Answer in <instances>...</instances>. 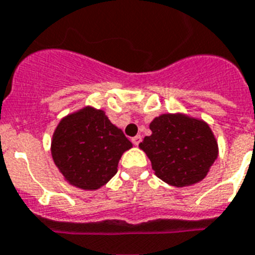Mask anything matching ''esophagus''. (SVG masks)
<instances>
[{
	"label": "esophagus",
	"instance_id": "obj_1",
	"mask_svg": "<svg viewBox=\"0 0 255 255\" xmlns=\"http://www.w3.org/2000/svg\"><path fill=\"white\" fill-rule=\"evenodd\" d=\"M132 142H133V145H136V146H137V145L141 142V136H140V134H137V136H134V137H132Z\"/></svg>",
	"mask_w": 255,
	"mask_h": 255
}]
</instances>
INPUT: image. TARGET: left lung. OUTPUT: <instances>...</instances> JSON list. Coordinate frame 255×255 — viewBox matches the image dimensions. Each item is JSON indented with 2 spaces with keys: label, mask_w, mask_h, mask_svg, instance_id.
Here are the masks:
<instances>
[{
  "label": "left lung",
  "mask_w": 255,
  "mask_h": 255,
  "mask_svg": "<svg viewBox=\"0 0 255 255\" xmlns=\"http://www.w3.org/2000/svg\"><path fill=\"white\" fill-rule=\"evenodd\" d=\"M150 136L140 142L155 175L164 183L181 188L205 179L218 158V142L202 119L185 114L154 118Z\"/></svg>",
  "instance_id": "1"
}]
</instances>
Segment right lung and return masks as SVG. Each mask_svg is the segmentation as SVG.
<instances>
[{
	"mask_svg": "<svg viewBox=\"0 0 255 255\" xmlns=\"http://www.w3.org/2000/svg\"><path fill=\"white\" fill-rule=\"evenodd\" d=\"M132 147L104 110L85 106L59 122L51 138V157L68 183L96 190L118 172L122 154Z\"/></svg>",
	"mask_w": 255,
	"mask_h": 255,
	"instance_id": "right-lung-1",
	"label": "right lung"
}]
</instances>
